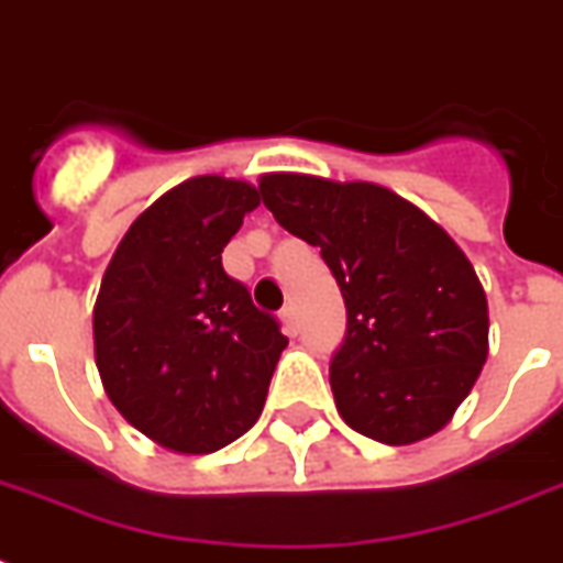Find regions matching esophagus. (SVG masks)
<instances>
[{"instance_id": "34e87169", "label": "esophagus", "mask_w": 563, "mask_h": 563, "mask_svg": "<svg viewBox=\"0 0 563 563\" xmlns=\"http://www.w3.org/2000/svg\"><path fill=\"white\" fill-rule=\"evenodd\" d=\"M280 324H283V330H286V333L289 335H295L298 333V312H295V307H283V312H280Z\"/></svg>"}]
</instances>
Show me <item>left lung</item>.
Returning a JSON list of instances; mask_svg holds the SVG:
<instances>
[{"instance_id":"1","label":"left lung","mask_w":563,"mask_h":563,"mask_svg":"<svg viewBox=\"0 0 563 563\" xmlns=\"http://www.w3.org/2000/svg\"><path fill=\"white\" fill-rule=\"evenodd\" d=\"M263 203L321 247L347 335L330 362L335 409L379 444H415L453 420L488 360V298L441 224L371 180L260 178Z\"/></svg>"}]
</instances>
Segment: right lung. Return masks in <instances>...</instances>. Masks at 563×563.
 <instances>
[{
    "instance_id": "add662e5",
    "label": "right lung",
    "mask_w": 563,
    "mask_h": 563,
    "mask_svg": "<svg viewBox=\"0 0 563 563\" xmlns=\"http://www.w3.org/2000/svg\"><path fill=\"white\" fill-rule=\"evenodd\" d=\"M256 207L247 180H184L136 216L101 277L92 307L101 385L131 427L172 453L207 455L245 435L289 344L221 268V251Z\"/></svg>"
}]
</instances>
